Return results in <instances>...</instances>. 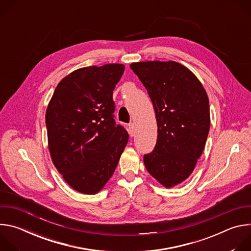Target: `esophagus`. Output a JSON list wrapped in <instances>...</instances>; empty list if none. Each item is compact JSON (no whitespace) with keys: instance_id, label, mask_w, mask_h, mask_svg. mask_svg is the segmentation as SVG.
<instances>
[{"instance_id":"1","label":"esophagus","mask_w":251,"mask_h":251,"mask_svg":"<svg viewBox=\"0 0 251 251\" xmlns=\"http://www.w3.org/2000/svg\"><path fill=\"white\" fill-rule=\"evenodd\" d=\"M128 132H129V135H130L131 137H133V136L135 135V125H134V123H130V124H129Z\"/></svg>"}]
</instances>
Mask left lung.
<instances>
[{"instance_id": "1", "label": "left lung", "mask_w": 251, "mask_h": 251, "mask_svg": "<svg viewBox=\"0 0 251 251\" xmlns=\"http://www.w3.org/2000/svg\"><path fill=\"white\" fill-rule=\"evenodd\" d=\"M130 67L147 89L157 119V143L144 155L145 167L164 187H175L190 176L204 149L210 125L207 94L178 62L142 61Z\"/></svg>"}]
</instances>
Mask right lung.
<instances>
[{
	"label": "right lung",
	"instance_id": "add662e5",
	"mask_svg": "<svg viewBox=\"0 0 251 251\" xmlns=\"http://www.w3.org/2000/svg\"><path fill=\"white\" fill-rule=\"evenodd\" d=\"M124 65L76 69L57 84L46 112L53 165L75 191L94 195L112 176L129 135L114 120L113 90Z\"/></svg>",
	"mask_w": 251,
	"mask_h": 251
}]
</instances>
